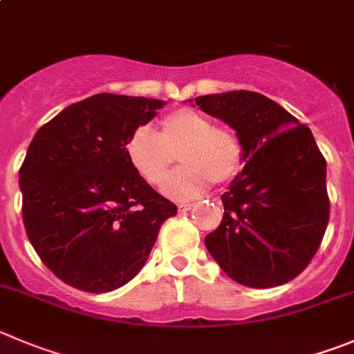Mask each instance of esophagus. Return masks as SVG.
Masks as SVG:
<instances>
[{"instance_id": "1", "label": "esophagus", "mask_w": 354, "mask_h": 354, "mask_svg": "<svg viewBox=\"0 0 354 354\" xmlns=\"http://www.w3.org/2000/svg\"><path fill=\"white\" fill-rule=\"evenodd\" d=\"M177 209H179V212H187V210L193 209V203H179Z\"/></svg>"}]
</instances>
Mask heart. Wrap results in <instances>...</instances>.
<instances>
[{
    "instance_id": "heart-1",
    "label": "heart",
    "mask_w": 354,
    "mask_h": 354,
    "mask_svg": "<svg viewBox=\"0 0 354 354\" xmlns=\"http://www.w3.org/2000/svg\"><path fill=\"white\" fill-rule=\"evenodd\" d=\"M179 154L183 167L163 183L174 200L196 198L210 183L232 180L244 163V145L233 129L214 126L212 119L193 109H179L160 121V131L140 126L126 142L133 170L147 184L158 186Z\"/></svg>"
}]
</instances>
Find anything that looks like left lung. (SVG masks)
<instances>
[{"instance_id": "1", "label": "left lung", "mask_w": 354, "mask_h": 354, "mask_svg": "<svg viewBox=\"0 0 354 354\" xmlns=\"http://www.w3.org/2000/svg\"><path fill=\"white\" fill-rule=\"evenodd\" d=\"M194 103L235 129L245 161L221 196L223 221L205 236L207 249L239 284L288 283L306 270L328 225L326 161L313 133L252 91L198 96Z\"/></svg>"}]
</instances>
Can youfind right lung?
Here are the masks:
<instances>
[{"label":"right lung","mask_w":354,"mask_h":354,"mask_svg":"<svg viewBox=\"0 0 354 354\" xmlns=\"http://www.w3.org/2000/svg\"><path fill=\"white\" fill-rule=\"evenodd\" d=\"M165 102L102 93L41 126L19 170L22 221L40 259L63 283L106 293L147 261L177 207L129 165L126 142Z\"/></svg>","instance_id":"right-lung-1"}]
</instances>
